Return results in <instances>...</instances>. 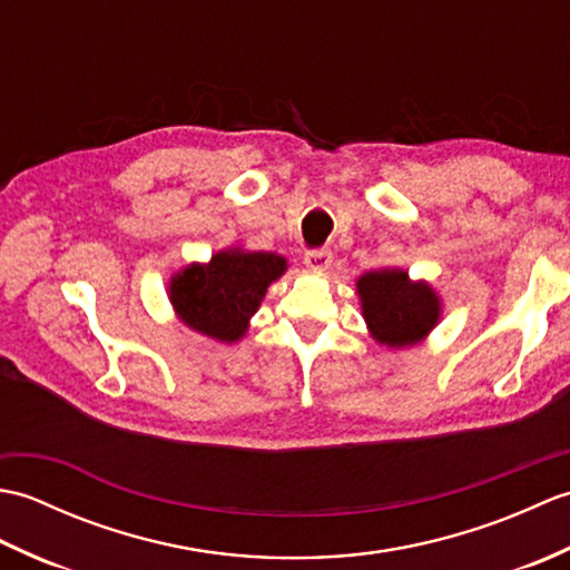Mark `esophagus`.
Here are the masks:
<instances>
[{
	"mask_svg": "<svg viewBox=\"0 0 570 570\" xmlns=\"http://www.w3.org/2000/svg\"><path fill=\"white\" fill-rule=\"evenodd\" d=\"M304 262H306L308 269H313V272H328L331 262H333V254L328 249H311V252H306Z\"/></svg>",
	"mask_w": 570,
	"mask_h": 570,
	"instance_id": "34e87169",
	"label": "esophagus"
}]
</instances>
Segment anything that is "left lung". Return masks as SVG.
<instances>
[{"mask_svg": "<svg viewBox=\"0 0 570 570\" xmlns=\"http://www.w3.org/2000/svg\"><path fill=\"white\" fill-rule=\"evenodd\" d=\"M362 318L374 343L386 347H409L439 325L443 304L435 288L399 266L365 272L357 282Z\"/></svg>", "mask_w": 570, "mask_h": 570, "instance_id": "1", "label": "left lung"}]
</instances>
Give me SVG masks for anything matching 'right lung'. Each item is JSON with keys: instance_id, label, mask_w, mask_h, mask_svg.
Wrapping results in <instances>:
<instances>
[{"instance_id": "obj_1", "label": "right lung", "mask_w": 570, "mask_h": 570, "mask_svg": "<svg viewBox=\"0 0 570 570\" xmlns=\"http://www.w3.org/2000/svg\"><path fill=\"white\" fill-rule=\"evenodd\" d=\"M286 269V257L276 252L227 247L178 269L168 282V301L190 331L233 345L247 335L266 288Z\"/></svg>"}]
</instances>
